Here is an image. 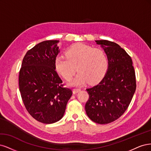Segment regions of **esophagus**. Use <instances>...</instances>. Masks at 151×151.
I'll use <instances>...</instances> for the list:
<instances>
[{"label":"esophagus","instance_id":"34e87169","mask_svg":"<svg viewBox=\"0 0 151 151\" xmlns=\"http://www.w3.org/2000/svg\"><path fill=\"white\" fill-rule=\"evenodd\" d=\"M80 89H79V88H75V89H73V93L74 94H76V93H78L79 91H80Z\"/></svg>","mask_w":151,"mask_h":151}]
</instances>
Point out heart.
<instances>
[{"label": "heart", "mask_w": 151, "mask_h": 151, "mask_svg": "<svg viewBox=\"0 0 151 151\" xmlns=\"http://www.w3.org/2000/svg\"><path fill=\"white\" fill-rule=\"evenodd\" d=\"M66 56L55 58L56 71L66 80H70L77 70L79 71L70 84L80 86L87 81L93 84L105 75L108 68L105 52L100 48H93L83 43H76L66 51Z\"/></svg>", "instance_id": "obj_1"}]
</instances>
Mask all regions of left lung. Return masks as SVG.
<instances>
[{"label":"left lung","instance_id":"obj_1","mask_svg":"<svg viewBox=\"0 0 151 151\" xmlns=\"http://www.w3.org/2000/svg\"><path fill=\"white\" fill-rule=\"evenodd\" d=\"M108 59V69L98 85L87 88L86 115L94 122L106 124L124 114L136 89L135 75L130 56L117 44L96 40Z\"/></svg>","mask_w":151,"mask_h":151}]
</instances>
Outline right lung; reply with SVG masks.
Listing matches in <instances>:
<instances>
[{"mask_svg":"<svg viewBox=\"0 0 151 151\" xmlns=\"http://www.w3.org/2000/svg\"><path fill=\"white\" fill-rule=\"evenodd\" d=\"M59 41H42L24 56L19 76V91L27 111L36 120L52 124L64 115L71 89L64 88L55 66Z\"/></svg>","mask_w":151,"mask_h":151,"instance_id":"add662e5","label":"right lung"}]
</instances>
